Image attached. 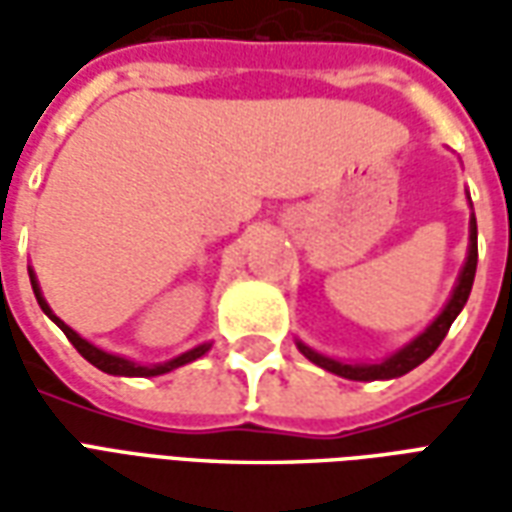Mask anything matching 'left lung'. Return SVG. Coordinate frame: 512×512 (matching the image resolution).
Instances as JSON below:
<instances>
[{"label":"left lung","instance_id":"1","mask_svg":"<svg viewBox=\"0 0 512 512\" xmlns=\"http://www.w3.org/2000/svg\"><path fill=\"white\" fill-rule=\"evenodd\" d=\"M474 271H477V219L472 216V222H469V257H466V266H463L461 277H458V285L452 290V299L447 301V307L441 310L439 318L430 323L428 329L419 334L417 340H411L406 348H400L397 354H392L389 359H384V362H378V365H343V362L315 354L312 348L299 343L301 354L307 356L310 362H315L318 367H323V370L334 373V376L351 378V381H378V378L406 376L408 370H414L417 365H422V362L439 348L441 340L447 337L452 321L458 318V312L463 310V304H466L469 293H472Z\"/></svg>","mask_w":512,"mask_h":512}]
</instances>
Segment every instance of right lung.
<instances>
[{
    "label": "right lung",
    "mask_w": 512,
    "mask_h": 512,
    "mask_svg": "<svg viewBox=\"0 0 512 512\" xmlns=\"http://www.w3.org/2000/svg\"><path fill=\"white\" fill-rule=\"evenodd\" d=\"M32 277V274H29ZM32 290H35V299H38L40 310L49 315L51 321L60 326L62 332H65V337L71 340V345L79 351V354L90 362V365H95L98 370H104V373H109V376H139V378H147V376H161V373H169V370H175V367L180 365H189V362H194V359H200L205 351H208V345H200V348H191V351H186V354H180L178 359H172V362H167V365H134V362H128V359H123V356H115V354H106V351H101V348H95V345H90L87 340H82L79 334L73 332L71 326H65V323L54 315V312L49 310V304L43 301V296H40V288L38 282H35V277H32Z\"/></svg>",
    "instance_id": "obj_1"
}]
</instances>
